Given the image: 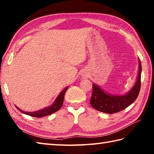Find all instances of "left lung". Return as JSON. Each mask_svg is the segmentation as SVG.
I'll return each instance as SVG.
<instances>
[{
    "label": "left lung",
    "mask_w": 154,
    "mask_h": 154,
    "mask_svg": "<svg viewBox=\"0 0 154 154\" xmlns=\"http://www.w3.org/2000/svg\"><path fill=\"white\" fill-rule=\"evenodd\" d=\"M139 60V72L137 82L126 94L120 96L109 94L95 83H93L92 94L90 99V104L92 107L100 112L112 114L124 110L134 102L140 89L142 67L140 60Z\"/></svg>",
    "instance_id": "1"
}]
</instances>
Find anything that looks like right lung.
Instances as JSON below:
<instances>
[{"mask_svg": "<svg viewBox=\"0 0 154 154\" xmlns=\"http://www.w3.org/2000/svg\"><path fill=\"white\" fill-rule=\"evenodd\" d=\"M68 88L69 87H66V88H64V89L59 94L58 97L56 98L55 101H54V103L52 104L51 105L48 106V107H45V109H41V110H38L37 111H33V112H24L20 108L17 107V106L16 107L18 110H19L20 112H22V113L28 115V116H30L32 117H35V118H42V117L49 116V115H51L52 113H55V112L58 111L59 109L62 107L64 102V94L67 90Z\"/></svg>", "mask_w": 154, "mask_h": 154, "instance_id": "right-lung-1", "label": "right lung"}]
</instances>
